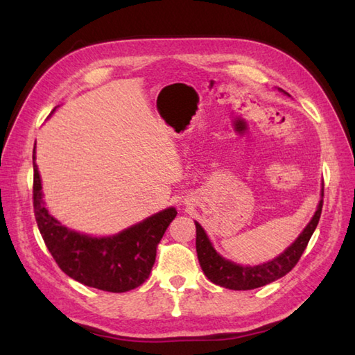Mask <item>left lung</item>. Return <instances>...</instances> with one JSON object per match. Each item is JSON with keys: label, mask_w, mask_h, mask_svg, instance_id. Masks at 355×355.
<instances>
[{"label": "left lung", "mask_w": 355, "mask_h": 355, "mask_svg": "<svg viewBox=\"0 0 355 355\" xmlns=\"http://www.w3.org/2000/svg\"><path fill=\"white\" fill-rule=\"evenodd\" d=\"M282 94H290L284 92L282 88H277ZM322 202H323V182L320 189V201L313 218L305 225V229L300 232V235L293 241V243L285 248L282 253L275 256L273 259L266 261L258 266H243L236 263L215 250L212 241L209 239L206 230L202 225L195 221L197 227V254L202 273L206 275L210 282H214L224 288L229 290H253L258 286H263L270 282H275L276 279L285 276L288 271L296 266L297 261L302 256L305 247L310 241L311 235L318 227L320 214H322Z\"/></svg>", "instance_id": "8db88e82"}]
</instances>
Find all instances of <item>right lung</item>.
<instances>
[{"instance_id": "1", "label": "right lung", "mask_w": 355, "mask_h": 355, "mask_svg": "<svg viewBox=\"0 0 355 355\" xmlns=\"http://www.w3.org/2000/svg\"><path fill=\"white\" fill-rule=\"evenodd\" d=\"M55 111V110H53ZM33 148V207L44 243L65 275L74 281L111 293L137 288L149 277L157 244L177 216L166 207L114 235L93 236L67 227L45 207L42 182Z\"/></svg>"}]
</instances>
